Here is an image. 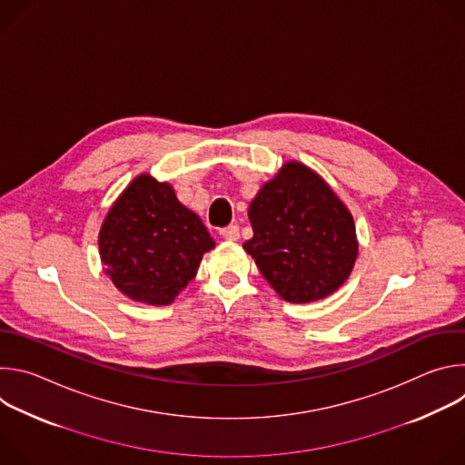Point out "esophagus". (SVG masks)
Wrapping results in <instances>:
<instances>
[{
    "label": "esophagus",
    "mask_w": 465,
    "mask_h": 465,
    "mask_svg": "<svg viewBox=\"0 0 465 465\" xmlns=\"http://www.w3.org/2000/svg\"><path fill=\"white\" fill-rule=\"evenodd\" d=\"M219 233L223 235V239L226 241H237L239 239V226L237 224H230L226 228H221Z\"/></svg>",
    "instance_id": "obj_1"
}]
</instances>
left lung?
I'll use <instances>...</instances> for the list:
<instances>
[{
	"instance_id": "1",
	"label": "left lung",
	"mask_w": 465,
	"mask_h": 465,
	"mask_svg": "<svg viewBox=\"0 0 465 465\" xmlns=\"http://www.w3.org/2000/svg\"><path fill=\"white\" fill-rule=\"evenodd\" d=\"M248 219L253 237L242 248L285 302L322 300L350 278L359 252L353 217L307 165L285 163L259 189Z\"/></svg>"
}]
</instances>
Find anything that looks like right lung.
Instances as JSON below:
<instances>
[{"label": "right lung", "mask_w": 465, "mask_h": 465, "mask_svg": "<svg viewBox=\"0 0 465 465\" xmlns=\"http://www.w3.org/2000/svg\"><path fill=\"white\" fill-rule=\"evenodd\" d=\"M213 246L201 217L151 174L128 183L99 232L101 261L114 285L149 305H169Z\"/></svg>", "instance_id": "add662e5"}]
</instances>
